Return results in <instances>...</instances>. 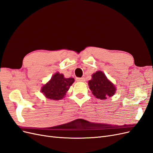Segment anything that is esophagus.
I'll use <instances>...</instances> for the list:
<instances>
[{"label": "esophagus", "instance_id": "1", "mask_svg": "<svg viewBox=\"0 0 153 153\" xmlns=\"http://www.w3.org/2000/svg\"><path fill=\"white\" fill-rule=\"evenodd\" d=\"M76 81H78V82H84L85 81V78L84 77L76 78Z\"/></svg>", "mask_w": 153, "mask_h": 153}]
</instances>
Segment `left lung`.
Returning <instances> with one entry per match:
<instances>
[{
  "instance_id": "obj_1",
  "label": "left lung",
  "mask_w": 153,
  "mask_h": 153,
  "mask_svg": "<svg viewBox=\"0 0 153 153\" xmlns=\"http://www.w3.org/2000/svg\"><path fill=\"white\" fill-rule=\"evenodd\" d=\"M88 85L92 94L100 100L114 96L116 91V87L101 71L92 74V79L88 82Z\"/></svg>"
}]
</instances>
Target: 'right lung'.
Returning <instances> with one entry per match:
<instances>
[{
  "mask_svg": "<svg viewBox=\"0 0 153 153\" xmlns=\"http://www.w3.org/2000/svg\"><path fill=\"white\" fill-rule=\"evenodd\" d=\"M74 81L73 78H66L63 74L57 72L51 78L50 80L42 87L41 91L47 98L60 100L64 98Z\"/></svg>",
  "mask_w": 153,
  "mask_h": 153,
  "instance_id": "add662e5",
  "label": "right lung"
}]
</instances>
